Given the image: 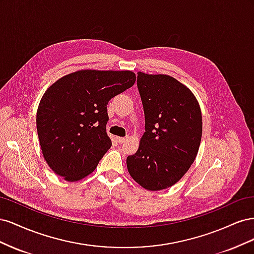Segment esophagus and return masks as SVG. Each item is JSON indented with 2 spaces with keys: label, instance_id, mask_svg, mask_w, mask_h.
<instances>
[{
  "label": "esophagus",
  "instance_id": "esophagus-1",
  "mask_svg": "<svg viewBox=\"0 0 254 254\" xmlns=\"http://www.w3.org/2000/svg\"><path fill=\"white\" fill-rule=\"evenodd\" d=\"M127 140V137H122V136H117V141L119 144H123Z\"/></svg>",
  "mask_w": 254,
  "mask_h": 254
}]
</instances>
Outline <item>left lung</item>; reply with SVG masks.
Returning a JSON list of instances; mask_svg holds the SVG:
<instances>
[{
	"mask_svg": "<svg viewBox=\"0 0 254 254\" xmlns=\"http://www.w3.org/2000/svg\"><path fill=\"white\" fill-rule=\"evenodd\" d=\"M145 115L139 149L127 157L130 176L148 190L174 186L196 159L202 134L200 107L191 91L168 75L137 73Z\"/></svg>",
	"mask_w": 254,
	"mask_h": 254,
	"instance_id": "8db88e82",
	"label": "left lung"
}]
</instances>
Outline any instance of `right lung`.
Returning a JSON list of instances; mask_svg holds the SVG:
<instances>
[{
    "mask_svg": "<svg viewBox=\"0 0 254 254\" xmlns=\"http://www.w3.org/2000/svg\"><path fill=\"white\" fill-rule=\"evenodd\" d=\"M134 81L131 71L81 70L45 91L37 110V131L54 173L72 182L95 170L112 145L106 132L107 105Z\"/></svg>",
    "mask_w": 254,
    "mask_h": 254,
    "instance_id": "obj_1",
    "label": "right lung"
}]
</instances>
